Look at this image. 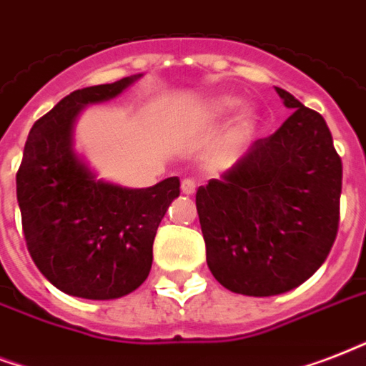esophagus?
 Masks as SVG:
<instances>
[{
  "label": "esophagus",
  "instance_id": "obj_1",
  "mask_svg": "<svg viewBox=\"0 0 366 366\" xmlns=\"http://www.w3.org/2000/svg\"><path fill=\"white\" fill-rule=\"evenodd\" d=\"M197 191V183L192 179H183L181 181V192L183 194H192V192Z\"/></svg>",
  "mask_w": 366,
  "mask_h": 366
}]
</instances>
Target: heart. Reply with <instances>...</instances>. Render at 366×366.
<instances>
[{"instance_id":"1","label":"heart","mask_w":366,"mask_h":366,"mask_svg":"<svg viewBox=\"0 0 366 366\" xmlns=\"http://www.w3.org/2000/svg\"><path fill=\"white\" fill-rule=\"evenodd\" d=\"M239 99L231 97V95H214V97H206L198 103L191 104L189 109L183 110V114L175 118L172 126L175 129H185L194 124H204V122H215L222 120L227 114H231L237 107H239ZM256 126V114L252 109H244L237 118L234 124V135H248Z\"/></svg>"}]
</instances>
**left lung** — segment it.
Segmentation results:
<instances>
[{"instance_id": "1", "label": "left lung", "mask_w": 366, "mask_h": 366, "mask_svg": "<svg viewBox=\"0 0 366 366\" xmlns=\"http://www.w3.org/2000/svg\"><path fill=\"white\" fill-rule=\"evenodd\" d=\"M292 114L219 179L198 187L206 262L244 296H277L327 259L340 222L342 160L319 112L274 87Z\"/></svg>"}]
</instances>
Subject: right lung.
I'll return each mask as SVG.
<instances>
[{
	"label": "right lung",
	"instance_id": "obj_1",
	"mask_svg": "<svg viewBox=\"0 0 366 366\" xmlns=\"http://www.w3.org/2000/svg\"><path fill=\"white\" fill-rule=\"evenodd\" d=\"M143 74L72 92L28 133L16 200L30 256L59 290L116 300L151 273L152 242L179 179L127 189L97 179L74 151V124L89 104L118 97Z\"/></svg>",
	"mask_w": 366,
	"mask_h": 366
}]
</instances>
